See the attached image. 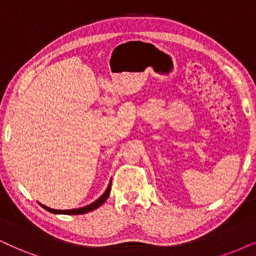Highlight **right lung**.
<instances>
[{
  "label": "right lung",
  "mask_w": 256,
  "mask_h": 256,
  "mask_svg": "<svg viewBox=\"0 0 256 256\" xmlns=\"http://www.w3.org/2000/svg\"><path fill=\"white\" fill-rule=\"evenodd\" d=\"M110 192H111V183L108 184V189H106V192H105L104 194H102V196L99 197V198L96 200V202H93L92 204L86 206H84V208H79V209H72V210H56V209L48 208V206L41 204V203H40V204H41V206H44V208L46 209L47 212H53V214H66V215H80V214H86V212H92V210L99 208V206H102V203H104L106 200H108V197L110 196Z\"/></svg>",
  "instance_id": "add662e5"
}]
</instances>
